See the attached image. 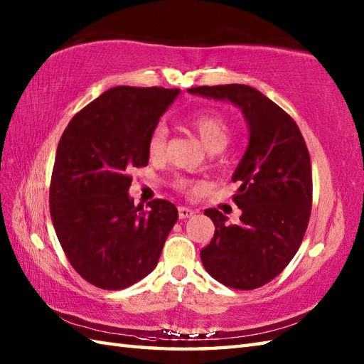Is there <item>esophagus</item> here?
I'll return each instance as SVG.
<instances>
[{"label": "esophagus", "instance_id": "obj_1", "mask_svg": "<svg viewBox=\"0 0 364 364\" xmlns=\"http://www.w3.org/2000/svg\"><path fill=\"white\" fill-rule=\"evenodd\" d=\"M178 214H180V219H189L194 215V210H191V208L186 206H180L178 208Z\"/></svg>", "mask_w": 364, "mask_h": 364}]
</instances>
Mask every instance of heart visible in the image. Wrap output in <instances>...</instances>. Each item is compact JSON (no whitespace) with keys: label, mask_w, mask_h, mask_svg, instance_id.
Returning a JSON list of instances; mask_svg holds the SVG:
<instances>
[{"label":"heart","mask_w":364,"mask_h":364,"mask_svg":"<svg viewBox=\"0 0 364 364\" xmlns=\"http://www.w3.org/2000/svg\"><path fill=\"white\" fill-rule=\"evenodd\" d=\"M192 127L197 129L198 136L202 137L203 144L208 149H214V146H223L227 145L231 128L228 120L223 117V115L218 111H202L192 115L191 119ZM166 141H167V127L164 123H158L156 127L151 129L149 144H146V149H149V154L151 158H158L162 154L166 149ZM189 186V180L186 178H176L175 180V188L184 191Z\"/></svg>","instance_id":"obj_1"}]
</instances>
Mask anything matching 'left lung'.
<instances>
[{
    "label": "left lung",
    "mask_w": 364,
    "mask_h": 364,
    "mask_svg": "<svg viewBox=\"0 0 364 364\" xmlns=\"http://www.w3.org/2000/svg\"><path fill=\"white\" fill-rule=\"evenodd\" d=\"M191 94L225 100L242 111L250 139L235 170L239 223L215 208L211 242L200 252L206 272L228 288L250 291L282 274L297 253L311 214L313 176L297 123L272 100L245 84L200 86Z\"/></svg>",
    "instance_id": "left-lung-1"
}]
</instances>
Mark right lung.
I'll return each mask as SVG.
<instances>
[{
  "instance_id": "obj_1",
  "label": "right lung",
  "mask_w": 364,
  "mask_h": 364,
  "mask_svg": "<svg viewBox=\"0 0 364 364\" xmlns=\"http://www.w3.org/2000/svg\"><path fill=\"white\" fill-rule=\"evenodd\" d=\"M180 89L117 86L75 115L60 136L50 214L60 247L84 280L117 291L156 267L178 220L173 203L134 205L133 167L149 164V137Z\"/></svg>"
}]
</instances>
